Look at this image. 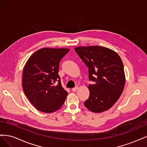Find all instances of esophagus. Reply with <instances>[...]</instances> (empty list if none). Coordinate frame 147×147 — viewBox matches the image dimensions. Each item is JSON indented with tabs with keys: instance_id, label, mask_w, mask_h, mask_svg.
I'll list each match as a JSON object with an SVG mask.
<instances>
[{
	"instance_id": "1",
	"label": "esophagus",
	"mask_w": 147,
	"mask_h": 147,
	"mask_svg": "<svg viewBox=\"0 0 147 147\" xmlns=\"http://www.w3.org/2000/svg\"><path fill=\"white\" fill-rule=\"evenodd\" d=\"M78 89V87H76L72 88V91H73V92H76V91Z\"/></svg>"
}]
</instances>
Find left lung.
Segmentation results:
<instances>
[{
  "label": "left lung",
  "instance_id": "obj_1",
  "mask_svg": "<svg viewBox=\"0 0 147 147\" xmlns=\"http://www.w3.org/2000/svg\"><path fill=\"white\" fill-rule=\"evenodd\" d=\"M78 55L88 68L90 96L84 105L99 113L110 109L120 98L125 84L124 67L120 56L99 46L78 47Z\"/></svg>",
  "mask_w": 147,
  "mask_h": 147
}]
</instances>
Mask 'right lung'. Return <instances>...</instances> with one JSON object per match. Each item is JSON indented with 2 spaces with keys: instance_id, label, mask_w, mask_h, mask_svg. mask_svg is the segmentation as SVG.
Instances as JSON below:
<instances>
[{
  "instance_id": "1",
  "label": "right lung",
  "mask_w": 147,
  "mask_h": 147,
  "mask_svg": "<svg viewBox=\"0 0 147 147\" xmlns=\"http://www.w3.org/2000/svg\"><path fill=\"white\" fill-rule=\"evenodd\" d=\"M69 49L42 48L33 54L24 68L22 87L36 109L54 112L62 106L68 93L58 74L60 61ZM55 83H57V85Z\"/></svg>"
}]
</instances>
